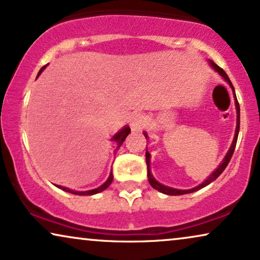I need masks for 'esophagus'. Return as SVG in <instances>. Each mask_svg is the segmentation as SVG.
Returning <instances> with one entry per match:
<instances>
[{
    "label": "esophagus",
    "instance_id": "34e87169",
    "mask_svg": "<svg viewBox=\"0 0 260 260\" xmlns=\"http://www.w3.org/2000/svg\"><path fill=\"white\" fill-rule=\"evenodd\" d=\"M147 125V117L142 113L134 114L130 120V127L133 131H141Z\"/></svg>",
    "mask_w": 260,
    "mask_h": 260
}]
</instances>
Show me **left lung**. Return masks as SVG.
<instances>
[{
	"mask_svg": "<svg viewBox=\"0 0 260 260\" xmlns=\"http://www.w3.org/2000/svg\"><path fill=\"white\" fill-rule=\"evenodd\" d=\"M209 64L211 66V68L215 70V72H217L220 75L223 77L225 82L228 83L229 86H231L232 90H233V95H234V100H235V109H237V129H235V134H234V138H233V142L231 144V148H229L227 154H225V156L223 157V160H222V162L218 165V167L212 173L209 175V177L205 179L203 183L198 185L196 187H192L190 190H179V188H174V187H170V186H166V185L161 184L157 181L155 178L153 177V174H151V171H150V154L149 151H146V161H147V168H148V180H149V184L151 185V187H154L155 190H157L161 193H165V194H168V196H180V194H186V193H191V192H194V191H198L201 190V188H203L209 185L210 183H212L214 180H216L218 177H220V174L222 172L224 171V168L227 167V165L229 164V161L232 159V155L234 153V149H235V146H237V141H238V135H239V130H240V106H239V103H238V99H237V95H235V90H234V87L232 85L231 80H229V77L227 76V74L224 73L223 69H221L220 67L217 66V64H215L212 62L211 59H208ZM143 135L146 136V138L148 140V135L146 131H143Z\"/></svg>",
	"mask_w": 260,
	"mask_h": 260,
	"instance_id": "left-lung-1",
	"label": "left lung"
}]
</instances>
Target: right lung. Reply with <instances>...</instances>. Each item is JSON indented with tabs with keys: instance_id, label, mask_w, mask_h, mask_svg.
I'll return each instance as SVG.
<instances>
[{
	"instance_id": "1",
	"label": "right lung",
	"mask_w": 260,
	"mask_h": 260,
	"mask_svg": "<svg viewBox=\"0 0 260 260\" xmlns=\"http://www.w3.org/2000/svg\"><path fill=\"white\" fill-rule=\"evenodd\" d=\"M44 69H45V67H43V68L40 69V72L38 73V76L43 73ZM38 76H37V77H38ZM130 131H131L130 127L127 126V125H125V126L123 127V129H120L116 135H114L112 138H111V141H114V142H117L116 150L119 149V147L122 146L124 141H125V138H126L127 135L130 134ZM112 180H113V174H112V172H111L110 175H109V178H107V180L105 181V183H104L103 185H100L99 187L93 188V190H89V191H75V190H72V188L60 186V185H56V186L58 187V188H60V190H63V191H66V192H69V193H73V194H79V196H92V194L99 193V192L104 191V190H105V188L109 187L110 185H111V183H112Z\"/></svg>"
}]
</instances>
